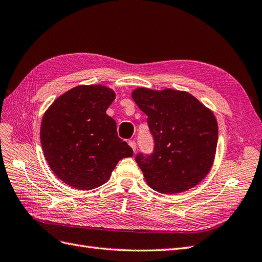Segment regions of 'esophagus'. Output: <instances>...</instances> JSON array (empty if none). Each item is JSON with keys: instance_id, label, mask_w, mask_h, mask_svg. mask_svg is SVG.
<instances>
[{"instance_id": "1", "label": "esophagus", "mask_w": 262, "mask_h": 262, "mask_svg": "<svg viewBox=\"0 0 262 262\" xmlns=\"http://www.w3.org/2000/svg\"><path fill=\"white\" fill-rule=\"evenodd\" d=\"M128 145L130 146V148L133 149V150H134V152H135L136 151V141L135 140H129L128 141Z\"/></svg>"}]
</instances>
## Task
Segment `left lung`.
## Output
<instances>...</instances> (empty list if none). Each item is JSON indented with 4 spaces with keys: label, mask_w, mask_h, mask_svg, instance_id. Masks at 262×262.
<instances>
[{
    "label": "left lung",
    "mask_w": 262,
    "mask_h": 262,
    "mask_svg": "<svg viewBox=\"0 0 262 262\" xmlns=\"http://www.w3.org/2000/svg\"><path fill=\"white\" fill-rule=\"evenodd\" d=\"M148 116L154 151L136 162L148 185L163 194L181 193L200 183L215 158L219 127L212 112L188 92L138 88L132 93Z\"/></svg>",
    "instance_id": "left-lung-1"
}]
</instances>
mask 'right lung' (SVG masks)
Here are the masks:
<instances>
[{
    "mask_svg": "<svg viewBox=\"0 0 262 262\" xmlns=\"http://www.w3.org/2000/svg\"><path fill=\"white\" fill-rule=\"evenodd\" d=\"M115 100L104 85H79L51 104L40 126L42 151L54 173L74 189L105 183L117 162L134 155L106 114Z\"/></svg>",
    "mask_w": 262,
    "mask_h": 262,
    "instance_id": "add662e5",
    "label": "right lung"
}]
</instances>
